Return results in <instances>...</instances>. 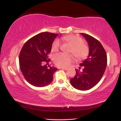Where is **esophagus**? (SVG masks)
Listing matches in <instances>:
<instances>
[{
  "instance_id": "esophagus-1",
  "label": "esophagus",
  "mask_w": 121,
  "mask_h": 121,
  "mask_svg": "<svg viewBox=\"0 0 121 121\" xmlns=\"http://www.w3.org/2000/svg\"><path fill=\"white\" fill-rule=\"evenodd\" d=\"M61 69H64V70H67V69H68L67 68H64V67H62V68H61Z\"/></svg>"
}]
</instances>
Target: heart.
I'll return each instance as SVG.
<instances>
[{"label":"heart","mask_w":121,"mask_h":121,"mask_svg":"<svg viewBox=\"0 0 121 121\" xmlns=\"http://www.w3.org/2000/svg\"><path fill=\"white\" fill-rule=\"evenodd\" d=\"M64 41L67 42L71 47L69 52L72 53L78 60H83L89 54V48L86 43L83 42V39L80 37L74 35H66L62 37ZM61 43L59 39H56L53 42L52 45V52H57L60 48ZM74 60L72 54L58 53L54 55L53 61L54 64L61 67H67L69 66Z\"/></svg>","instance_id":"obj_1"}]
</instances>
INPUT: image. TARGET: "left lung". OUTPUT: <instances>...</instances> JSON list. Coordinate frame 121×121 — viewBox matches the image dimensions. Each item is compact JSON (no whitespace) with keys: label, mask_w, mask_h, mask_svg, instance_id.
<instances>
[{"label":"left lung","mask_w":121,"mask_h":121,"mask_svg":"<svg viewBox=\"0 0 121 121\" xmlns=\"http://www.w3.org/2000/svg\"><path fill=\"white\" fill-rule=\"evenodd\" d=\"M81 35L89 44V56L79 65L83 68L82 71L76 69V75L71 78L70 83L76 89L87 91L96 86L101 79L108 60L106 51L98 40L87 34L82 33Z\"/></svg>","instance_id":"left-lung-1"}]
</instances>
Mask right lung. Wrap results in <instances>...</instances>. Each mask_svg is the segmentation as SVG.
Segmentation results:
<instances>
[{"label": "right lung", "instance_id": "right-lung-1", "mask_svg": "<svg viewBox=\"0 0 121 121\" xmlns=\"http://www.w3.org/2000/svg\"><path fill=\"white\" fill-rule=\"evenodd\" d=\"M57 35L50 32L40 33L27 40L22 48L20 68L25 79L32 86L43 87L53 79V74L57 69L43 64L44 61L49 62L50 60L48 55Z\"/></svg>", "mask_w": 121, "mask_h": 121}]
</instances>
